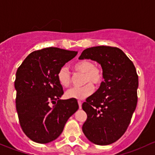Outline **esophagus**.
Instances as JSON below:
<instances>
[{
  "label": "esophagus",
  "instance_id": "1",
  "mask_svg": "<svg viewBox=\"0 0 155 155\" xmlns=\"http://www.w3.org/2000/svg\"><path fill=\"white\" fill-rule=\"evenodd\" d=\"M78 105H79V108L80 109H81L82 108V101H78Z\"/></svg>",
  "mask_w": 155,
  "mask_h": 155
}]
</instances>
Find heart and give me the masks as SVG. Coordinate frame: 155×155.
Here are the masks:
<instances>
[{
  "label": "heart",
  "instance_id": "obj_1",
  "mask_svg": "<svg viewBox=\"0 0 155 155\" xmlns=\"http://www.w3.org/2000/svg\"><path fill=\"white\" fill-rule=\"evenodd\" d=\"M76 72L84 73L83 82L85 85L72 87L66 92L67 98L82 100L89 97L93 92L95 85H99L103 81V71L99 66H95L91 60H82L78 61L72 66ZM57 80L63 87H68L71 84V74L66 66H63L57 73Z\"/></svg>",
  "mask_w": 155,
  "mask_h": 155
}]
</instances>
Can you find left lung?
Listing matches in <instances>:
<instances>
[{
	"mask_svg": "<svg viewBox=\"0 0 155 155\" xmlns=\"http://www.w3.org/2000/svg\"><path fill=\"white\" fill-rule=\"evenodd\" d=\"M79 59L99 63L104 79L83 103L87 115L83 132L95 144L110 145L125 134L136 109L139 85L136 68L121 49L110 46L89 48Z\"/></svg>",
	"mask_w": 155,
	"mask_h": 155,
	"instance_id": "8db88e82",
	"label": "left lung"
}]
</instances>
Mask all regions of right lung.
<instances>
[{"label":"right lung","mask_w":155,"mask_h":155,"mask_svg":"<svg viewBox=\"0 0 155 155\" xmlns=\"http://www.w3.org/2000/svg\"><path fill=\"white\" fill-rule=\"evenodd\" d=\"M77 54L46 48L30 54L17 70L16 110L24 133L33 142L48 143L56 140L79 108L76 99H60L63 90L57 80L59 70Z\"/></svg>","instance_id":"add662e5"}]
</instances>
